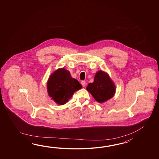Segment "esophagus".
I'll return each mask as SVG.
<instances>
[{
  "mask_svg": "<svg viewBox=\"0 0 159 159\" xmlns=\"http://www.w3.org/2000/svg\"><path fill=\"white\" fill-rule=\"evenodd\" d=\"M81 84H82V86L84 88L85 86H86V82L85 81H82L81 82Z\"/></svg>",
  "mask_w": 159,
  "mask_h": 159,
  "instance_id": "1",
  "label": "esophagus"
}]
</instances>
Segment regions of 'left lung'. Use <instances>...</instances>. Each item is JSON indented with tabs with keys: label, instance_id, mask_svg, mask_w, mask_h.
<instances>
[{
	"label": "left lung",
	"instance_id": "8db88e82",
	"mask_svg": "<svg viewBox=\"0 0 159 159\" xmlns=\"http://www.w3.org/2000/svg\"><path fill=\"white\" fill-rule=\"evenodd\" d=\"M86 89L99 103L111 98L115 92V85L111 80L108 75L102 70L96 73L94 82L89 84Z\"/></svg>",
	"mask_w": 159,
	"mask_h": 159
}]
</instances>
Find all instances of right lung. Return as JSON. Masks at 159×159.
<instances>
[{
	"instance_id": "right-lung-1",
	"label": "right lung",
	"mask_w": 159,
	"mask_h": 159,
	"mask_svg": "<svg viewBox=\"0 0 159 159\" xmlns=\"http://www.w3.org/2000/svg\"><path fill=\"white\" fill-rule=\"evenodd\" d=\"M81 88L79 82L72 78L70 72L64 68L54 72L48 81V94L58 105H64L75 91Z\"/></svg>"
}]
</instances>
